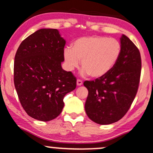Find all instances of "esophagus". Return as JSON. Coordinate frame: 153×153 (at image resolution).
<instances>
[{
    "label": "esophagus",
    "instance_id": "34e87169",
    "mask_svg": "<svg viewBox=\"0 0 153 153\" xmlns=\"http://www.w3.org/2000/svg\"><path fill=\"white\" fill-rule=\"evenodd\" d=\"M82 84H83V81H82L80 79L77 80V85H81Z\"/></svg>",
    "mask_w": 153,
    "mask_h": 153
}]
</instances>
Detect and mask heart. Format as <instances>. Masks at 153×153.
Returning a JSON list of instances; mask_svg holds the SVG:
<instances>
[{
  "label": "heart",
  "instance_id": "b5f03b06",
  "mask_svg": "<svg viewBox=\"0 0 153 153\" xmlns=\"http://www.w3.org/2000/svg\"><path fill=\"white\" fill-rule=\"evenodd\" d=\"M122 45L118 40L105 36L80 38L71 48L64 50L67 68L73 70L81 61L82 73L98 78L107 75L115 66L121 56Z\"/></svg>",
  "mask_w": 153,
  "mask_h": 153
}]
</instances>
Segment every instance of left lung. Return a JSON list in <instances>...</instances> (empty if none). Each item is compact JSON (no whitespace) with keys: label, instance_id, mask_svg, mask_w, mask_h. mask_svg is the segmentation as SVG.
Here are the masks:
<instances>
[{"label":"left lung","instance_id":"1","mask_svg":"<svg viewBox=\"0 0 153 153\" xmlns=\"http://www.w3.org/2000/svg\"><path fill=\"white\" fill-rule=\"evenodd\" d=\"M120 43L121 56L111 71L83 83L88 91L85 112L91 120L101 125L120 120L128 112L138 91L142 70L140 52L124 35Z\"/></svg>","mask_w":153,"mask_h":153}]
</instances>
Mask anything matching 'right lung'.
I'll return each instance as SVG.
<instances>
[{
    "mask_svg": "<svg viewBox=\"0 0 153 153\" xmlns=\"http://www.w3.org/2000/svg\"><path fill=\"white\" fill-rule=\"evenodd\" d=\"M65 43L56 29H41L16 51L15 88L25 111L36 120L56 118L62 111L65 96L76 88V78L61 66Z\"/></svg>",
    "mask_w": 153,
    "mask_h": 153,
    "instance_id": "add662e5",
    "label": "right lung"
}]
</instances>
